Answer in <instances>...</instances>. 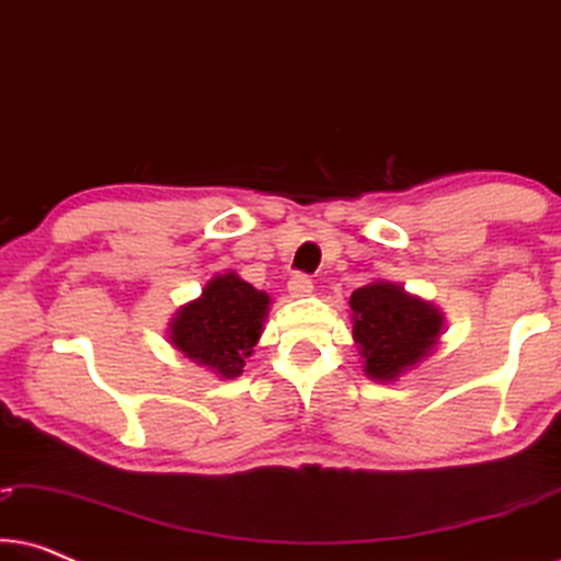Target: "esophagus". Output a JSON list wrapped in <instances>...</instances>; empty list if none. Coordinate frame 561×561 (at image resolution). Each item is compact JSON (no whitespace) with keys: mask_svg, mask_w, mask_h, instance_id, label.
<instances>
[{"mask_svg":"<svg viewBox=\"0 0 561 561\" xmlns=\"http://www.w3.org/2000/svg\"><path fill=\"white\" fill-rule=\"evenodd\" d=\"M288 290H290V296H296V298L311 296V290H313V280L309 278V275H304V273H296L294 278L288 280Z\"/></svg>","mask_w":561,"mask_h":561,"instance_id":"obj_1","label":"esophagus"}]
</instances>
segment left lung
Here are the masks:
<instances>
[{"mask_svg": "<svg viewBox=\"0 0 561 561\" xmlns=\"http://www.w3.org/2000/svg\"><path fill=\"white\" fill-rule=\"evenodd\" d=\"M352 336L373 380H396L421 363L439 340L444 317L428 301L393 283H370L350 296Z\"/></svg>", "mask_w": 561, "mask_h": 561, "instance_id": "left-lung-1", "label": "left lung"}]
</instances>
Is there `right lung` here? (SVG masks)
Wrapping results in <instances>:
<instances>
[{"instance_id": "1", "label": "right lung", "mask_w": 561, "mask_h": 561, "mask_svg": "<svg viewBox=\"0 0 561 561\" xmlns=\"http://www.w3.org/2000/svg\"><path fill=\"white\" fill-rule=\"evenodd\" d=\"M271 298L240 275L225 273L206 283L202 298L181 306L171 321V342L188 359L211 367L221 378H237L252 355Z\"/></svg>"}]
</instances>
